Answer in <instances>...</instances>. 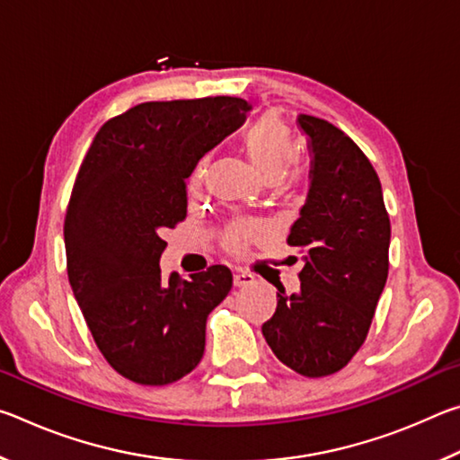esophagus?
Listing matches in <instances>:
<instances>
[{"label": "esophagus", "instance_id": "esophagus-1", "mask_svg": "<svg viewBox=\"0 0 460 460\" xmlns=\"http://www.w3.org/2000/svg\"><path fill=\"white\" fill-rule=\"evenodd\" d=\"M253 282H255V278L252 274H247V271H235V276H233V284H235L237 288H243V286H249Z\"/></svg>", "mask_w": 460, "mask_h": 460}]
</instances>
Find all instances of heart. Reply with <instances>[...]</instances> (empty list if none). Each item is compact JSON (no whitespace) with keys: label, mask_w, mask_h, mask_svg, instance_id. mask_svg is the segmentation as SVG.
Listing matches in <instances>:
<instances>
[{"label":"heart","mask_w":460,"mask_h":460,"mask_svg":"<svg viewBox=\"0 0 460 460\" xmlns=\"http://www.w3.org/2000/svg\"><path fill=\"white\" fill-rule=\"evenodd\" d=\"M243 150L247 160L252 162L255 172L260 174L261 181L266 182H279L286 184L292 181V176L284 172L288 162L292 160L294 154V142L288 128L282 123V119L274 113H268L260 118L255 123H252L245 129L243 134ZM207 170V160L202 158L197 162V166L192 168L189 176V189L197 190L202 184V178H205ZM260 229L258 227H239L233 229L225 243L231 249V252H239L247 239L258 237Z\"/></svg>","instance_id":"obj_1"}]
</instances>
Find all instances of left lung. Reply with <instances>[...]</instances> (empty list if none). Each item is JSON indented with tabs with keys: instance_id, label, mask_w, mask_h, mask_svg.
Instances as JSON below:
<instances>
[{
	"instance_id": "obj_1",
	"label": "left lung",
	"mask_w": 460,
	"mask_h": 460,
	"mask_svg": "<svg viewBox=\"0 0 460 460\" xmlns=\"http://www.w3.org/2000/svg\"><path fill=\"white\" fill-rule=\"evenodd\" d=\"M310 184L288 243L305 249L300 290H279L261 332L279 361L324 377L353 359L387 279L389 217L381 182L359 146L332 123L298 115Z\"/></svg>"
}]
</instances>
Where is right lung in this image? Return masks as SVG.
<instances>
[{
	"instance_id": "obj_1",
	"label": "right lung",
	"mask_w": 460,
	"mask_h": 460,
	"mask_svg": "<svg viewBox=\"0 0 460 460\" xmlns=\"http://www.w3.org/2000/svg\"><path fill=\"white\" fill-rule=\"evenodd\" d=\"M237 97L152 101L97 131L65 219L68 282L107 363L136 384L166 385L197 367L207 316L233 286L211 266L162 278V231L186 217V178L243 126Z\"/></svg>"
}]
</instances>
